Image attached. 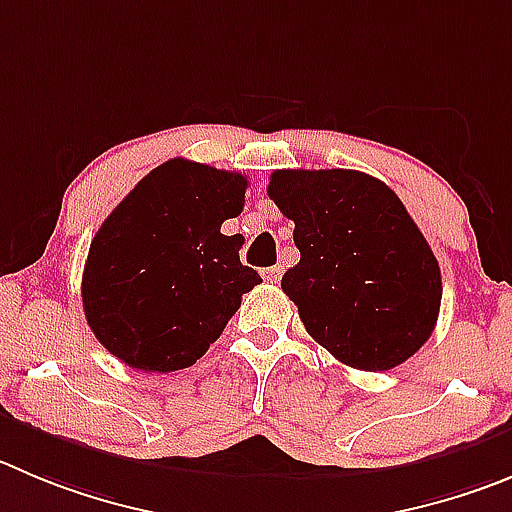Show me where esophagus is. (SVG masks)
<instances>
[{"mask_svg": "<svg viewBox=\"0 0 512 512\" xmlns=\"http://www.w3.org/2000/svg\"><path fill=\"white\" fill-rule=\"evenodd\" d=\"M280 275H283V267H280V265L267 267V270H262V278H265L267 283H278Z\"/></svg>", "mask_w": 512, "mask_h": 512, "instance_id": "esophagus-1", "label": "esophagus"}]
</instances>
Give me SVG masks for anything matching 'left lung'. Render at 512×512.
Instances as JSON below:
<instances>
[{"instance_id":"left-lung-1","label":"left lung","mask_w":512,"mask_h":512,"mask_svg":"<svg viewBox=\"0 0 512 512\" xmlns=\"http://www.w3.org/2000/svg\"><path fill=\"white\" fill-rule=\"evenodd\" d=\"M267 194L295 222L300 262L280 285L305 331L361 371L414 356L437 323L442 275L394 191L351 169H283Z\"/></svg>"}]
</instances>
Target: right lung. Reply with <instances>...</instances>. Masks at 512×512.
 I'll return each instance as SVG.
<instances>
[{
    "label": "right lung",
    "instance_id": "1",
    "mask_svg": "<svg viewBox=\"0 0 512 512\" xmlns=\"http://www.w3.org/2000/svg\"><path fill=\"white\" fill-rule=\"evenodd\" d=\"M247 179L171 159L143 176L90 242L83 310L90 331L123 364L179 371L197 364L262 283L240 262L224 219L245 207Z\"/></svg>",
    "mask_w": 512,
    "mask_h": 512
}]
</instances>
